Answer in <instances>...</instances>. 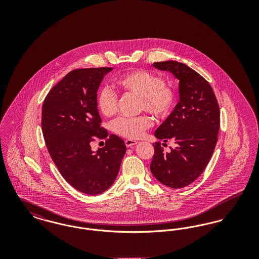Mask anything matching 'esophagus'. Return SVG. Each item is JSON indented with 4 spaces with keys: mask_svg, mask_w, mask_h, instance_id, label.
Wrapping results in <instances>:
<instances>
[{
    "mask_svg": "<svg viewBox=\"0 0 259 259\" xmlns=\"http://www.w3.org/2000/svg\"><path fill=\"white\" fill-rule=\"evenodd\" d=\"M138 143H139L138 141L131 140V139H128V140H126V141H125V145H126V147H127V148H132V147L136 146Z\"/></svg>",
    "mask_w": 259,
    "mask_h": 259,
    "instance_id": "34e87169",
    "label": "esophagus"
}]
</instances>
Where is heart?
<instances>
[{
    "label": "heart",
    "mask_w": 259,
    "mask_h": 259,
    "mask_svg": "<svg viewBox=\"0 0 259 259\" xmlns=\"http://www.w3.org/2000/svg\"><path fill=\"white\" fill-rule=\"evenodd\" d=\"M116 85L124 92L140 98V109L151 113L156 118H164L172 110L175 103V91L165 84V80L157 74L146 70L134 71L116 78ZM99 110L108 117L113 116L117 111V96L109 88H102L97 96ZM151 125L147 115L134 118L122 117L115 121L114 131L118 135L129 139H137L143 135Z\"/></svg>",
    "instance_id": "obj_1"
}]
</instances>
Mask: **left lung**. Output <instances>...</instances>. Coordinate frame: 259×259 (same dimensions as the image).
<instances>
[{"instance_id":"obj_1","label":"left lung","mask_w":259,"mask_h":259,"mask_svg":"<svg viewBox=\"0 0 259 259\" xmlns=\"http://www.w3.org/2000/svg\"><path fill=\"white\" fill-rule=\"evenodd\" d=\"M152 66L179 80V102L154 132L163 146L172 141L175 148L165 152L155 142L150 171L162 185L182 188L204 172L212 155L221 123L220 107L209 82L185 64L165 61Z\"/></svg>"}]
</instances>
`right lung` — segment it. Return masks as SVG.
Listing matches in <instances>:
<instances>
[{
    "instance_id": "obj_1",
    "label": "right lung",
    "mask_w": 259,
    "mask_h": 259,
    "mask_svg": "<svg viewBox=\"0 0 259 259\" xmlns=\"http://www.w3.org/2000/svg\"><path fill=\"white\" fill-rule=\"evenodd\" d=\"M112 68L77 69L66 74L45 99L41 129L57 169L76 190L98 195L114 183L126 153L123 140L110 136L104 148L91 149L93 137H107L100 127L97 91Z\"/></svg>"
}]
</instances>
